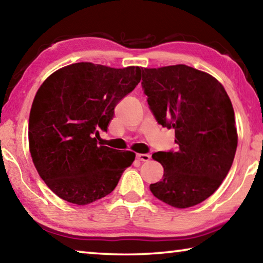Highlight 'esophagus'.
<instances>
[{
  "mask_svg": "<svg viewBox=\"0 0 263 263\" xmlns=\"http://www.w3.org/2000/svg\"><path fill=\"white\" fill-rule=\"evenodd\" d=\"M137 159L139 160V161H148L151 159V155L149 154H137Z\"/></svg>",
  "mask_w": 263,
  "mask_h": 263,
  "instance_id": "esophagus-1",
  "label": "esophagus"
}]
</instances>
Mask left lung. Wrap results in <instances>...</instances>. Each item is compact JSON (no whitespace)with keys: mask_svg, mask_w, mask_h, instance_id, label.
I'll return each instance as SVG.
<instances>
[{"mask_svg":"<svg viewBox=\"0 0 263 263\" xmlns=\"http://www.w3.org/2000/svg\"><path fill=\"white\" fill-rule=\"evenodd\" d=\"M141 72L151 112L160 125L174 128L177 145L152 155L162 164L163 177L149 189L171 206L197 205L219 188L237 151L230 97L215 78L185 65Z\"/></svg>","mask_w":263,"mask_h":263,"instance_id":"left-lung-1","label":"left lung"}]
</instances>
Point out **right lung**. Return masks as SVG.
<instances>
[{
    "instance_id": "obj_1",
    "label": "right lung",
    "mask_w": 263,
    "mask_h": 263,
    "mask_svg": "<svg viewBox=\"0 0 263 263\" xmlns=\"http://www.w3.org/2000/svg\"><path fill=\"white\" fill-rule=\"evenodd\" d=\"M140 67L78 62L50 75L29 118V146L43 181L60 198L86 205L117 185L136 154L97 145L115 106L140 82Z\"/></svg>"
}]
</instances>
